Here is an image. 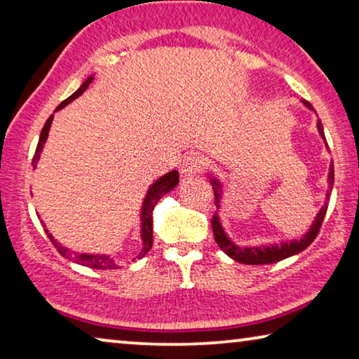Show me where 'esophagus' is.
<instances>
[{
  "mask_svg": "<svg viewBox=\"0 0 359 359\" xmlns=\"http://www.w3.org/2000/svg\"><path fill=\"white\" fill-rule=\"evenodd\" d=\"M203 165H205V159L200 156L198 153H190L184 158V161L180 164V174L184 177H195L203 170Z\"/></svg>",
  "mask_w": 359,
  "mask_h": 359,
  "instance_id": "1",
  "label": "esophagus"
}]
</instances>
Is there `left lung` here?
I'll use <instances>...</instances> for the list:
<instances>
[{
	"label": "left lung",
	"instance_id": "8db88e82",
	"mask_svg": "<svg viewBox=\"0 0 359 359\" xmlns=\"http://www.w3.org/2000/svg\"><path fill=\"white\" fill-rule=\"evenodd\" d=\"M303 104L306 106L308 109L314 111L313 106L309 104L308 101H303ZM318 130H319L320 138L325 142L324 128H323V124H320L319 119H318ZM325 147H327V142H325ZM208 179H210L211 185H212L214 200H216V208H217V211L214 212V216H212L211 226H212V232H214V240H216L219 248H221L227 256H231L233 261H238V263H242V264H272V263H277V261L290 258V256H293V255L302 253L303 250H306L309 245L314 242V238H316V235L319 233L320 226H323L324 216H325V212H327L329 198H330V194H332L334 163L330 164L329 175H327L329 190H327V194H325V203H324V206L319 210V212L316 214V217H314L309 231L306 233H303V237L293 238V240H290V242L287 240V242L258 245V247H240V245H237L233 240H231V237H229L226 231H224L221 217H219V210H221L222 194H224V189H222L224 185H222L221 179L211 172L208 174Z\"/></svg>",
	"mask_w": 359,
	"mask_h": 359
}]
</instances>
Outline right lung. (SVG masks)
I'll list each match as a JSON object with an SVG mask.
<instances>
[{"instance_id":"1","label":"right lung","mask_w":359,"mask_h":359,"mask_svg":"<svg viewBox=\"0 0 359 359\" xmlns=\"http://www.w3.org/2000/svg\"><path fill=\"white\" fill-rule=\"evenodd\" d=\"M93 76H90L85 82L80 85L77 92H74L71 96H69L67 100H64L62 103L57 106L56 111L62 109L64 106H67L71 101H74L76 98H79L80 95H82L85 90L88 88V85L92 83ZM53 117L55 116H50V119L46 121L45 127L41 128V133H40V140H39V145H36L35 149V156H34V161H32V165H34V169L36 168V163H39L40 159V154L43 151V147H45L46 143V138H48V133H50V127H51V122H53ZM179 185V172L177 170H170V172L164 174L159 177L158 180H154L151 185H149V189L145 195V200H143V205H142V210H140V237H142V251L137 255V258H143L149 250L153 247V210L154 206H156V203L161 200V198L169 194L170 190L175 189V187ZM40 217V216H39ZM43 224V221H41ZM45 226V224H43ZM45 232L48 235V238L51 240L53 245H55L56 250L60 251V253L64 256V258L72 261V263H77V264H82V266H87V267H92V269H116L117 264L112 256L109 255H95V253H76V251L69 250L66 247H62L60 242H56L55 237L48 232V229L45 227Z\"/></svg>"}]
</instances>
